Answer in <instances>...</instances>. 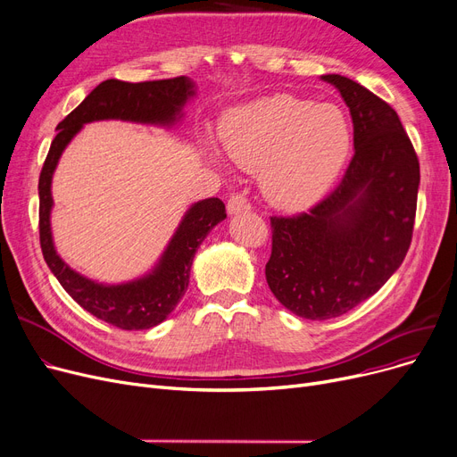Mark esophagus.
Segmentation results:
<instances>
[{"label": "esophagus", "instance_id": "obj_1", "mask_svg": "<svg viewBox=\"0 0 457 457\" xmlns=\"http://www.w3.org/2000/svg\"><path fill=\"white\" fill-rule=\"evenodd\" d=\"M245 211H250V202L246 200V197L243 194L229 195L228 214H239V212H245Z\"/></svg>", "mask_w": 457, "mask_h": 457}]
</instances>
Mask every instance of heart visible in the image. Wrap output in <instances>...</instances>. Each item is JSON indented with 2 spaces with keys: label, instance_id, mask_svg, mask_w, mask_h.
Wrapping results in <instances>:
<instances>
[{
  "label": "heart",
  "instance_id": "obj_1",
  "mask_svg": "<svg viewBox=\"0 0 457 457\" xmlns=\"http://www.w3.org/2000/svg\"><path fill=\"white\" fill-rule=\"evenodd\" d=\"M220 137L237 166L260 171L262 190L274 207L301 211L338 179L351 149V125L336 104L272 95L231 110Z\"/></svg>",
  "mask_w": 457,
  "mask_h": 457
}]
</instances>
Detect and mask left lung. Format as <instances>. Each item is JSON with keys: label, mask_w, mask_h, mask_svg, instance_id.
Masks as SVG:
<instances>
[{"label": "left lung", "mask_w": 457, "mask_h": 457, "mask_svg": "<svg viewBox=\"0 0 457 457\" xmlns=\"http://www.w3.org/2000/svg\"><path fill=\"white\" fill-rule=\"evenodd\" d=\"M321 80L340 91L353 121V161L342 183L310 212L270 218L267 284L304 320H330L379 291L411 245L419 158L395 113L340 74Z\"/></svg>", "instance_id": "obj_1"}]
</instances>
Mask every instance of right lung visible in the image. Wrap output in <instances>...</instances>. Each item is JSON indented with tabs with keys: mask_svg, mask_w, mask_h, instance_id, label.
I'll use <instances>...</instances> for the list:
<instances>
[{
	"mask_svg": "<svg viewBox=\"0 0 457 457\" xmlns=\"http://www.w3.org/2000/svg\"><path fill=\"white\" fill-rule=\"evenodd\" d=\"M194 96L195 82L188 76L140 84L121 80L98 84L82 104L57 125V136L38 177V231L46 265L86 312L123 330L156 327L173 312L188 287L194 255L209 231L226 218V205L218 197L192 204L149 272L129 282L103 284L71 269L55 252L50 224L54 207L52 177L65 147L86 123L119 119L171 129L181 121L183 108Z\"/></svg>",
	"mask_w": 457,
	"mask_h": 457,
	"instance_id": "obj_1",
	"label": "right lung"
}]
</instances>
